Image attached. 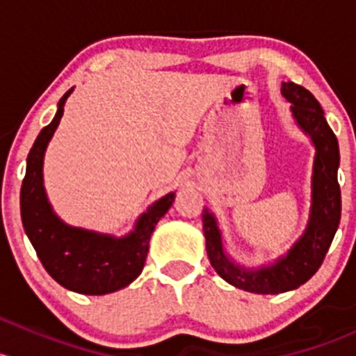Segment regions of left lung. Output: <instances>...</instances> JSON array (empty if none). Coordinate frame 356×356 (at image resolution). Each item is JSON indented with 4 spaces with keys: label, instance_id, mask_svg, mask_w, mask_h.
<instances>
[{
    "label": "left lung",
    "instance_id": "left-lung-1",
    "mask_svg": "<svg viewBox=\"0 0 356 356\" xmlns=\"http://www.w3.org/2000/svg\"><path fill=\"white\" fill-rule=\"evenodd\" d=\"M281 91L293 103L294 118L317 148L312 179V213L305 234L275 265L257 272L245 270L225 257L217 222L208 210H203V232L211 267L229 284L258 294L286 293L305 284L321 268L341 220L339 145L325 120L324 110L308 89L294 82H282Z\"/></svg>",
    "mask_w": 356,
    "mask_h": 356
}]
</instances>
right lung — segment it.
I'll return each instance as SVG.
<instances>
[{
  "label": "right lung",
  "mask_w": 356,
  "mask_h": 356,
  "mask_svg": "<svg viewBox=\"0 0 356 356\" xmlns=\"http://www.w3.org/2000/svg\"><path fill=\"white\" fill-rule=\"evenodd\" d=\"M67 91L51 124L39 132L27 156V170L20 189L22 224L42 267L63 288L81 294H106L131 284L145 267L149 238L155 225L174 203L175 195L163 196L139 218L127 238L113 239L82 229L68 227L49 207L42 188V158L63 115Z\"/></svg>",
  "instance_id": "add662e5"
}]
</instances>
